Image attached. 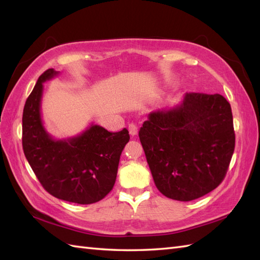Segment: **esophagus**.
Masks as SVG:
<instances>
[{"label": "esophagus", "mask_w": 260, "mask_h": 260, "mask_svg": "<svg viewBox=\"0 0 260 260\" xmlns=\"http://www.w3.org/2000/svg\"><path fill=\"white\" fill-rule=\"evenodd\" d=\"M128 132H129V134H131L132 136H135V135L137 134V132H139V129H137V126H136L135 124L131 123V124L128 125Z\"/></svg>", "instance_id": "34e87169"}]
</instances>
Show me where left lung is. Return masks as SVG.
<instances>
[{
    "instance_id": "left-lung-1",
    "label": "left lung",
    "mask_w": 260,
    "mask_h": 260,
    "mask_svg": "<svg viewBox=\"0 0 260 260\" xmlns=\"http://www.w3.org/2000/svg\"><path fill=\"white\" fill-rule=\"evenodd\" d=\"M139 135L154 183L178 201L214 190L235 151L231 107L219 93L186 92L176 106L148 114Z\"/></svg>"
}]
</instances>
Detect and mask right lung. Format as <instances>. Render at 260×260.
<instances>
[{"label":"right lung","mask_w":260,"mask_h":260,"mask_svg":"<svg viewBox=\"0 0 260 260\" xmlns=\"http://www.w3.org/2000/svg\"><path fill=\"white\" fill-rule=\"evenodd\" d=\"M58 75L52 68L45 71L26 99L22 117L24 155L51 196L78 204L95 203L113 189L128 131L110 133L92 123L77 136L53 139L43 125L41 101L43 82Z\"/></svg>","instance_id":"obj_1"}]
</instances>
